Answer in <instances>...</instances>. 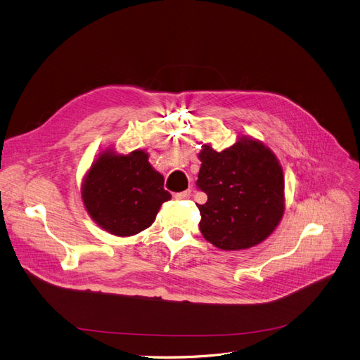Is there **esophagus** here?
Here are the masks:
<instances>
[{"instance_id":"34e87169","label":"esophagus","mask_w":360,"mask_h":360,"mask_svg":"<svg viewBox=\"0 0 360 360\" xmlns=\"http://www.w3.org/2000/svg\"><path fill=\"white\" fill-rule=\"evenodd\" d=\"M192 190L190 188H187V190H184V192H180V193H176L174 195V198L176 199H179V200H184V199H188V198H192Z\"/></svg>"}]
</instances>
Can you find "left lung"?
I'll use <instances>...</instances> for the list:
<instances>
[{
    "label": "left lung",
    "instance_id": "left-lung-1",
    "mask_svg": "<svg viewBox=\"0 0 360 360\" xmlns=\"http://www.w3.org/2000/svg\"><path fill=\"white\" fill-rule=\"evenodd\" d=\"M198 187L207 195L199 228L206 241L225 251L263 243L285 212V177L274 153L262 141L238 136L218 153L203 143Z\"/></svg>",
    "mask_w": 360,
    "mask_h": 360
}]
</instances>
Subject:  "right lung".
I'll use <instances>...</instances> for the list:
<instances>
[{
  "label": "right lung",
  "instance_id": "add662e5",
  "mask_svg": "<svg viewBox=\"0 0 360 360\" xmlns=\"http://www.w3.org/2000/svg\"><path fill=\"white\" fill-rule=\"evenodd\" d=\"M135 150L119 154L109 146L98 153L81 183V198L90 218L116 237H132L150 228L161 205L172 199L164 177Z\"/></svg>",
  "mask_w": 360,
  "mask_h": 360
}]
</instances>
